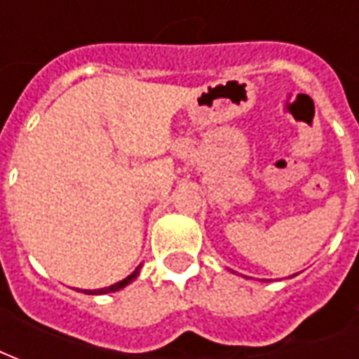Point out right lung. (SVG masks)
Masks as SVG:
<instances>
[{"mask_svg":"<svg viewBox=\"0 0 359 359\" xmlns=\"http://www.w3.org/2000/svg\"><path fill=\"white\" fill-rule=\"evenodd\" d=\"M140 269H141V266H137L133 273H130V276L126 277V279H122V281H118V283L111 285V287H104V289H95V290H83V292H86V294H107V292H116V290L124 289L126 285L132 283L133 279L140 276Z\"/></svg>","mask_w":359,"mask_h":359,"instance_id":"1","label":"right lung"}]
</instances>
